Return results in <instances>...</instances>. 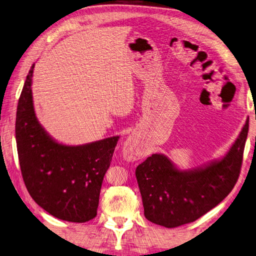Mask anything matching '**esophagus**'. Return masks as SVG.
<instances>
[{
    "instance_id": "obj_1",
    "label": "esophagus",
    "mask_w": 256,
    "mask_h": 256,
    "mask_svg": "<svg viewBox=\"0 0 256 256\" xmlns=\"http://www.w3.org/2000/svg\"><path fill=\"white\" fill-rule=\"evenodd\" d=\"M122 154L127 161H134L144 157L146 152L144 146L139 142V139L136 137H129L126 140V142L124 144Z\"/></svg>"
}]
</instances>
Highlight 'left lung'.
<instances>
[{
  "instance_id": "obj_1",
  "label": "left lung",
  "mask_w": 256,
  "mask_h": 256,
  "mask_svg": "<svg viewBox=\"0 0 256 256\" xmlns=\"http://www.w3.org/2000/svg\"><path fill=\"white\" fill-rule=\"evenodd\" d=\"M248 120L220 161L204 168L181 171L164 154H154L136 169L144 216L168 228L191 223L228 196L241 172Z\"/></svg>"
}]
</instances>
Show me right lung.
Listing matches in <instances>:
<instances>
[{"instance_id": "1", "label": "right lung", "mask_w": 256, "mask_h": 256, "mask_svg": "<svg viewBox=\"0 0 256 256\" xmlns=\"http://www.w3.org/2000/svg\"><path fill=\"white\" fill-rule=\"evenodd\" d=\"M30 67L18 104L15 137L23 181L30 196L53 216L84 223L97 216L102 184L119 137L88 144L54 142L35 117Z\"/></svg>"}]
</instances>
